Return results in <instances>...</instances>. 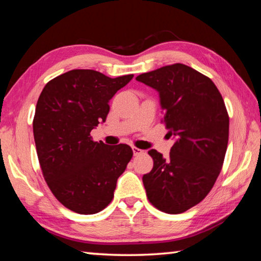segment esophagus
<instances>
[{
  "mask_svg": "<svg viewBox=\"0 0 261 261\" xmlns=\"http://www.w3.org/2000/svg\"><path fill=\"white\" fill-rule=\"evenodd\" d=\"M132 151H134V155H140V154L144 153L143 149H140L138 147H132Z\"/></svg>",
  "mask_w": 261,
  "mask_h": 261,
  "instance_id": "34e87169",
  "label": "esophagus"
}]
</instances>
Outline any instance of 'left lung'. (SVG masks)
I'll return each mask as SVG.
<instances>
[{
	"instance_id": "1",
	"label": "left lung",
	"mask_w": 261,
	"mask_h": 261,
	"mask_svg": "<svg viewBox=\"0 0 261 261\" xmlns=\"http://www.w3.org/2000/svg\"><path fill=\"white\" fill-rule=\"evenodd\" d=\"M159 92L168 135L176 139L169 156L148 151L153 169L143 176L151 204L179 214L204 199L223 165L229 116L222 95L208 77L182 63L136 78Z\"/></svg>"
}]
</instances>
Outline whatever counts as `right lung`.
<instances>
[{
  "label": "right lung",
  "mask_w": 261,
  "mask_h": 261,
  "mask_svg": "<svg viewBox=\"0 0 261 261\" xmlns=\"http://www.w3.org/2000/svg\"><path fill=\"white\" fill-rule=\"evenodd\" d=\"M132 78L76 69L48 82L39 96L33 135L42 175L56 199L76 213L106 208L134 155L129 145L109 146L90 135L107 118L109 100Z\"/></svg>",
  "instance_id": "1"
}]
</instances>
